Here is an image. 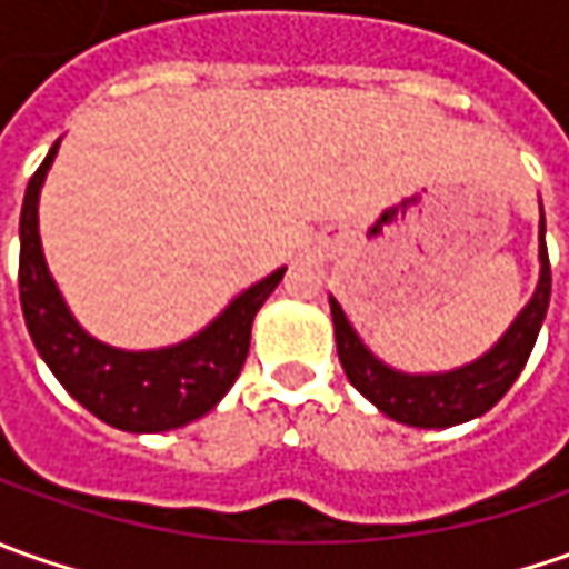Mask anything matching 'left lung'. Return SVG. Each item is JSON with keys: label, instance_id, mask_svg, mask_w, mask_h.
Masks as SVG:
<instances>
[{"label": "left lung", "instance_id": "left-lung-1", "mask_svg": "<svg viewBox=\"0 0 569 569\" xmlns=\"http://www.w3.org/2000/svg\"><path fill=\"white\" fill-rule=\"evenodd\" d=\"M538 288L532 300L522 307L503 339L493 345L478 361L456 367L447 373H402L392 370L358 339L336 297H329L332 322H336V348L345 367V377L361 392L363 399L389 415L392 421L408 427H452L481 418L507 396L516 377L536 348L538 329L545 322L551 303V262L545 247V214L538 224Z\"/></svg>", "mask_w": 569, "mask_h": 569}]
</instances>
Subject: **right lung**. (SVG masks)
<instances>
[{"label":"right lung","mask_w":569,"mask_h":569,"mask_svg":"<svg viewBox=\"0 0 569 569\" xmlns=\"http://www.w3.org/2000/svg\"><path fill=\"white\" fill-rule=\"evenodd\" d=\"M56 148L59 142L28 183L18 228V295L33 348L53 370L56 380L66 386V392L91 415H98L103 425L129 433H158L202 418L228 396L233 380L240 377L250 351L252 317L278 288L284 269L233 297L221 317L180 345L158 351H122L91 339L59 295L37 230V199Z\"/></svg>","instance_id":"obj_1"}]
</instances>
